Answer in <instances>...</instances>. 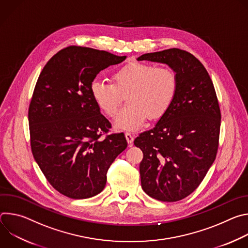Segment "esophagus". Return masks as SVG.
I'll list each match as a JSON object with an SVG mask.
<instances>
[{"label":"esophagus","mask_w":248,"mask_h":248,"mask_svg":"<svg viewBox=\"0 0 248 248\" xmlns=\"http://www.w3.org/2000/svg\"><path fill=\"white\" fill-rule=\"evenodd\" d=\"M125 138H126V140H127V143H128L129 145H131L132 142H133V135H132L131 133H129V132H126V133H125Z\"/></svg>","instance_id":"obj_1"}]
</instances>
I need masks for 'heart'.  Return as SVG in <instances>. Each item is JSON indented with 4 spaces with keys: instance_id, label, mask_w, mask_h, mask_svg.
Listing matches in <instances>:
<instances>
[{
    "instance_id": "b5f03b06",
    "label": "heart",
    "mask_w": 248,
    "mask_h": 248,
    "mask_svg": "<svg viewBox=\"0 0 248 248\" xmlns=\"http://www.w3.org/2000/svg\"><path fill=\"white\" fill-rule=\"evenodd\" d=\"M178 75L170 66L132 62L118 68L112 75V83L95 79L91 96L98 108L114 118L126 96L127 106L115 120V127L133 131L143 124L146 118H161L171 105L178 90Z\"/></svg>"
}]
</instances>
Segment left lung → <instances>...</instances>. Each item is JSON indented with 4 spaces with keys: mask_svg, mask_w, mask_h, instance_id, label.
<instances>
[{
    "mask_svg": "<svg viewBox=\"0 0 248 248\" xmlns=\"http://www.w3.org/2000/svg\"><path fill=\"white\" fill-rule=\"evenodd\" d=\"M174 69L179 85L156 125L140 133L134 145L143 153L141 186L150 197L175 202L192 193L214 163L219 147L221 111L212 79L192 54L176 48L140 56Z\"/></svg>",
    "mask_w": 248,
    "mask_h": 248,
    "instance_id": "1",
    "label": "left lung"
}]
</instances>
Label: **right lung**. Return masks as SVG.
<instances>
[{
  "mask_svg": "<svg viewBox=\"0 0 248 248\" xmlns=\"http://www.w3.org/2000/svg\"><path fill=\"white\" fill-rule=\"evenodd\" d=\"M125 59L69 46L49 60L35 85L28 109L31 151L50 185L66 197L100 193L111 164L127 146L123 132L101 138L112 125L90 92L101 70Z\"/></svg>",
  "mask_w": 248,
  "mask_h": 248,
  "instance_id": "obj_1",
  "label": "right lung"
}]
</instances>
